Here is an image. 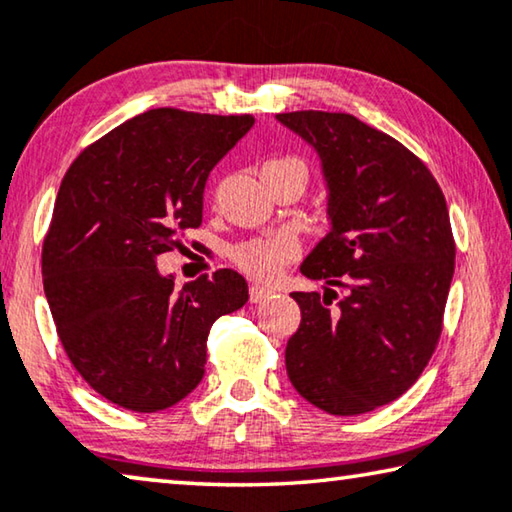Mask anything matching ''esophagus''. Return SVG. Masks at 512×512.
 <instances>
[{"label": "esophagus", "mask_w": 512, "mask_h": 512, "mask_svg": "<svg viewBox=\"0 0 512 512\" xmlns=\"http://www.w3.org/2000/svg\"><path fill=\"white\" fill-rule=\"evenodd\" d=\"M271 294H273V289L253 285V287H250V303H262V300H266Z\"/></svg>", "instance_id": "1"}]
</instances>
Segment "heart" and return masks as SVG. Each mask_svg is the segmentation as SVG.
Returning a JSON list of instances; mask_svg holds the SVG:
<instances>
[{"label":"heart","mask_w":512,"mask_h":512,"mask_svg":"<svg viewBox=\"0 0 512 512\" xmlns=\"http://www.w3.org/2000/svg\"><path fill=\"white\" fill-rule=\"evenodd\" d=\"M278 164H300L294 157H282L271 159L266 166H278ZM305 168V166H303ZM298 257V241L287 232L271 234V237H259L243 241L232 250V262L239 266L243 273H248L250 278L269 282L278 278L287 264L294 262Z\"/></svg>","instance_id":"heart-1"}]
</instances>
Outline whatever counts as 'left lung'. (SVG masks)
Returning a JSON list of instances; mask_svg holds the SVG:
<instances>
[{"instance_id": "left-lung-1", "label": "left lung", "mask_w": 512, "mask_h": 512, "mask_svg": "<svg viewBox=\"0 0 512 512\" xmlns=\"http://www.w3.org/2000/svg\"><path fill=\"white\" fill-rule=\"evenodd\" d=\"M278 120L319 152L332 221L300 266L326 291L291 294L303 316L287 342V373L328 415H362L408 392L440 342L456 269L449 209L417 154L351 113Z\"/></svg>"}]
</instances>
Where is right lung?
<instances>
[{
    "instance_id": "add662e5",
    "label": "right lung",
    "mask_w": 512,
    "mask_h": 512,
    "mask_svg": "<svg viewBox=\"0 0 512 512\" xmlns=\"http://www.w3.org/2000/svg\"><path fill=\"white\" fill-rule=\"evenodd\" d=\"M255 118L152 109L81 150L43 241V287L72 367L104 399L166 410L205 376L218 316L246 305L232 269L177 291L157 257L202 223L212 168Z\"/></svg>"
}]
</instances>
